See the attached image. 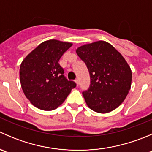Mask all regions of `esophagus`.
Here are the masks:
<instances>
[{"label": "esophagus", "instance_id": "1", "mask_svg": "<svg viewBox=\"0 0 152 152\" xmlns=\"http://www.w3.org/2000/svg\"><path fill=\"white\" fill-rule=\"evenodd\" d=\"M75 82H76V85L77 86H79V79H75Z\"/></svg>", "mask_w": 152, "mask_h": 152}]
</instances>
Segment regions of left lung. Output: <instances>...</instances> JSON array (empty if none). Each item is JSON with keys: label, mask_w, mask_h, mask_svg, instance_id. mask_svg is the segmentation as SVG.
Wrapping results in <instances>:
<instances>
[{"label": "left lung", "mask_w": 152, "mask_h": 152, "mask_svg": "<svg viewBox=\"0 0 152 152\" xmlns=\"http://www.w3.org/2000/svg\"><path fill=\"white\" fill-rule=\"evenodd\" d=\"M76 51L90 73V87L82 93L87 105L99 113L115 110L131 88L132 75L126 61L105 41L86 44Z\"/></svg>", "instance_id": "left-lung-1"}]
</instances>
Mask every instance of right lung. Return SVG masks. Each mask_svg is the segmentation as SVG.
<instances>
[{"mask_svg":"<svg viewBox=\"0 0 152 152\" xmlns=\"http://www.w3.org/2000/svg\"><path fill=\"white\" fill-rule=\"evenodd\" d=\"M71 42L50 39L39 44L23 60L20 81L26 97L37 108L55 110L65 102L76 84L68 81L59 59Z\"/></svg>","mask_w":152,"mask_h":152,"instance_id":"add662e5","label":"right lung"}]
</instances>
